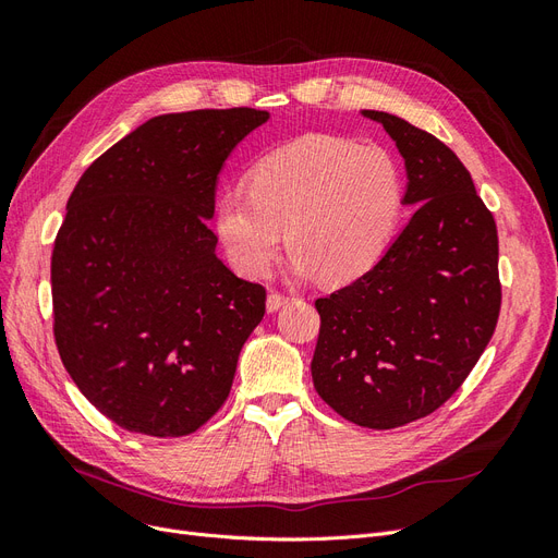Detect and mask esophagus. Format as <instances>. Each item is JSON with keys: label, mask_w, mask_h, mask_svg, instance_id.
<instances>
[{"label": "esophagus", "mask_w": 558, "mask_h": 558, "mask_svg": "<svg viewBox=\"0 0 558 558\" xmlns=\"http://www.w3.org/2000/svg\"><path fill=\"white\" fill-rule=\"evenodd\" d=\"M289 302H291V298H289V295H281V293H269V295H267V302H265V305H267V312H277V310H281L283 305H289Z\"/></svg>", "instance_id": "obj_1"}]
</instances>
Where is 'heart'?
<instances>
[{"mask_svg":"<svg viewBox=\"0 0 558 558\" xmlns=\"http://www.w3.org/2000/svg\"><path fill=\"white\" fill-rule=\"evenodd\" d=\"M400 205L402 179L386 150L310 134L253 165L246 189L218 197L216 232L246 277L269 272L286 228L298 275L349 281L381 258Z\"/></svg>","mask_w":558,"mask_h":558,"instance_id":"obj_1","label":"heart"}]
</instances>
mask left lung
Listing matches in <instances>:
<instances>
[{
	"label": "left lung",
	"mask_w": 558,
	"mask_h": 558,
	"mask_svg": "<svg viewBox=\"0 0 558 558\" xmlns=\"http://www.w3.org/2000/svg\"><path fill=\"white\" fill-rule=\"evenodd\" d=\"M404 158L410 223L379 263L318 298L316 393L351 424L388 430L445 404L475 367L500 314L498 230L453 150L384 111Z\"/></svg>",
	"instance_id": "8db88e82"
}]
</instances>
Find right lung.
Wrapping results in <instances>:
<instances>
[{
  "label": "right lung",
  "instance_id": "1",
  "mask_svg": "<svg viewBox=\"0 0 558 558\" xmlns=\"http://www.w3.org/2000/svg\"><path fill=\"white\" fill-rule=\"evenodd\" d=\"M267 111L156 116L99 156L66 202L50 286L62 365L116 426L195 433L221 410L265 289L216 256L218 172Z\"/></svg>",
  "mask_w": 558,
  "mask_h": 558
}]
</instances>
